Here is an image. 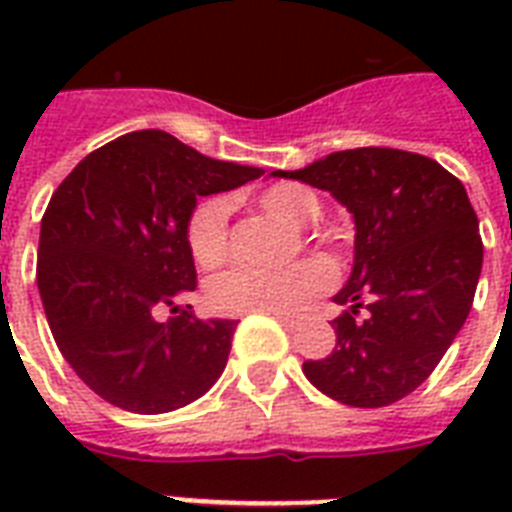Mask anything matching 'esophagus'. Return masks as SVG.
<instances>
[{
	"label": "esophagus",
	"mask_w": 512,
	"mask_h": 512,
	"mask_svg": "<svg viewBox=\"0 0 512 512\" xmlns=\"http://www.w3.org/2000/svg\"><path fill=\"white\" fill-rule=\"evenodd\" d=\"M273 319L281 321V324H284V327H287V329L297 327V319H295V316H284V313H273Z\"/></svg>",
	"instance_id": "obj_1"
}]
</instances>
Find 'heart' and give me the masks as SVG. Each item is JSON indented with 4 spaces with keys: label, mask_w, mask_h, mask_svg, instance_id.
<instances>
[{
    "label": "heart",
    "mask_w": 512,
    "mask_h": 512,
    "mask_svg": "<svg viewBox=\"0 0 512 512\" xmlns=\"http://www.w3.org/2000/svg\"><path fill=\"white\" fill-rule=\"evenodd\" d=\"M257 207L268 215L281 217L284 223L305 228L319 212V199L308 188L295 183L268 185L255 196ZM185 241L191 257L201 268H217L231 252L228 233V204L225 199H204L193 207ZM329 284L327 265L313 257L297 260L276 271L233 268V271L209 281L207 303L223 316H247V313H297L324 292Z\"/></svg>",
    "instance_id": "obj_1"
}]
</instances>
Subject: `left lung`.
Segmentation results:
<instances>
[{"mask_svg":"<svg viewBox=\"0 0 512 512\" xmlns=\"http://www.w3.org/2000/svg\"><path fill=\"white\" fill-rule=\"evenodd\" d=\"M273 175L329 191L356 220L337 345L305 361V377L340 404H396L428 380L473 305L484 244L465 185L436 159L374 146Z\"/></svg>","mask_w":512,"mask_h":512,"instance_id":"8db88e82","label":"left lung"}]
</instances>
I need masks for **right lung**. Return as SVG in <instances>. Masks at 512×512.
<instances>
[{
  "label": "right lung",
  "instance_id": "1",
  "mask_svg": "<svg viewBox=\"0 0 512 512\" xmlns=\"http://www.w3.org/2000/svg\"><path fill=\"white\" fill-rule=\"evenodd\" d=\"M260 175L143 130L84 156L55 188L36 284L60 353L103 401L172 412L223 374L236 321H201L177 305L196 289L185 225L199 196ZM159 307L171 308L170 320L155 321Z\"/></svg>",
  "mask_w": 512,
  "mask_h": 512
}]
</instances>
